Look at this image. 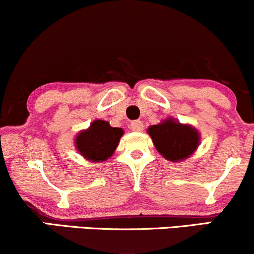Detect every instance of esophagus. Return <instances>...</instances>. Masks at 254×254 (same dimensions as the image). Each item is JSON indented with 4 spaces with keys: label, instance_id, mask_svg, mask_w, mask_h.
I'll use <instances>...</instances> for the list:
<instances>
[{
    "label": "esophagus",
    "instance_id": "esophagus-1",
    "mask_svg": "<svg viewBox=\"0 0 254 254\" xmlns=\"http://www.w3.org/2000/svg\"><path fill=\"white\" fill-rule=\"evenodd\" d=\"M130 127L132 131H142L143 130V123L141 121H133L131 122Z\"/></svg>",
    "mask_w": 254,
    "mask_h": 254
}]
</instances>
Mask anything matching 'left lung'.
Wrapping results in <instances>:
<instances>
[{
  "mask_svg": "<svg viewBox=\"0 0 254 254\" xmlns=\"http://www.w3.org/2000/svg\"><path fill=\"white\" fill-rule=\"evenodd\" d=\"M147 132L153 139L157 151L172 162L186 160L199 145V132L191 125L180 124L173 118L151 125Z\"/></svg>",
  "mask_w": 254,
  "mask_h": 254,
  "instance_id": "left-lung-1",
  "label": "left lung"
}]
</instances>
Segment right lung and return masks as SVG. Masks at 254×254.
<instances>
[{
    "instance_id": "right-lung-1",
    "label": "right lung",
    "mask_w": 254,
    "mask_h": 254,
    "mask_svg": "<svg viewBox=\"0 0 254 254\" xmlns=\"http://www.w3.org/2000/svg\"><path fill=\"white\" fill-rule=\"evenodd\" d=\"M123 133L122 127H113L109 122L97 119L76 136L75 147L88 161L104 162L115 153Z\"/></svg>"
}]
</instances>
